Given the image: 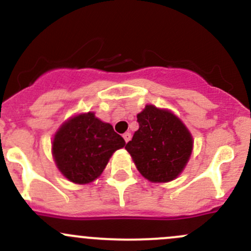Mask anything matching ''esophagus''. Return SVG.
Wrapping results in <instances>:
<instances>
[{"instance_id": "esophagus-1", "label": "esophagus", "mask_w": 251, "mask_h": 251, "mask_svg": "<svg viewBox=\"0 0 251 251\" xmlns=\"http://www.w3.org/2000/svg\"><path fill=\"white\" fill-rule=\"evenodd\" d=\"M123 139H125L126 143H128V141L131 139V134L129 133V131H126V133L123 134Z\"/></svg>"}]
</instances>
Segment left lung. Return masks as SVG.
Returning <instances> with one entry per match:
<instances>
[{
	"label": "left lung",
	"instance_id": "1",
	"mask_svg": "<svg viewBox=\"0 0 251 251\" xmlns=\"http://www.w3.org/2000/svg\"><path fill=\"white\" fill-rule=\"evenodd\" d=\"M139 129L126 145L134 163L151 182L176 179L190 159L193 139L170 111L146 105L138 113Z\"/></svg>",
	"mask_w": 251,
	"mask_h": 251
}]
</instances>
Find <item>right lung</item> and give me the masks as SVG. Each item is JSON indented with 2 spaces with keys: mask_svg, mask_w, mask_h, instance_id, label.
<instances>
[{
  "mask_svg": "<svg viewBox=\"0 0 251 251\" xmlns=\"http://www.w3.org/2000/svg\"><path fill=\"white\" fill-rule=\"evenodd\" d=\"M126 141L110 123L93 112L71 117L59 128L51 144L54 161L71 182L89 183L104 172L108 159Z\"/></svg>",
  "mask_w": 251,
  "mask_h": 251,
  "instance_id": "1",
  "label": "right lung"
}]
</instances>
